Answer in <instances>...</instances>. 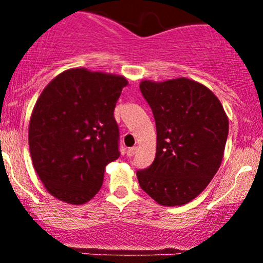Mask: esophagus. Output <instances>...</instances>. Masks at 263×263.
Segmentation results:
<instances>
[{"mask_svg":"<svg viewBox=\"0 0 263 263\" xmlns=\"http://www.w3.org/2000/svg\"><path fill=\"white\" fill-rule=\"evenodd\" d=\"M136 151H137V147H131V148L127 149V157H132L136 153Z\"/></svg>","mask_w":263,"mask_h":263,"instance_id":"1","label":"esophagus"}]
</instances>
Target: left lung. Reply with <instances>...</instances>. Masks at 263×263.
<instances>
[{"label":"left lung","mask_w":263,"mask_h":263,"mask_svg":"<svg viewBox=\"0 0 263 263\" xmlns=\"http://www.w3.org/2000/svg\"><path fill=\"white\" fill-rule=\"evenodd\" d=\"M155 116L156 157L137 171L140 186L157 203L179 206L197 198L221 164L229 119L209 87L195 80H142Z\"/></svg>","instance_id":"1"}]
</instances>
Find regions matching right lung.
Wrapping results in <instances>:
<instances>
[{"label": "right lung", "instance_id": "right-lung-1", "mask_svg": "<svg viewBox=\"0 0 263 263\" xmlns=\"http://www.w3.org/2000/svg\"><path fill=\"white\" fill-rule=\"evenodd\" d=\"M125 77L68 69L44 87L28 129L33 167L49 194L68 204H85L98 194L105 167L116 161V102Z\"/></svg>", "mask_w": 263, "mask_h": 263}]
</instances>
